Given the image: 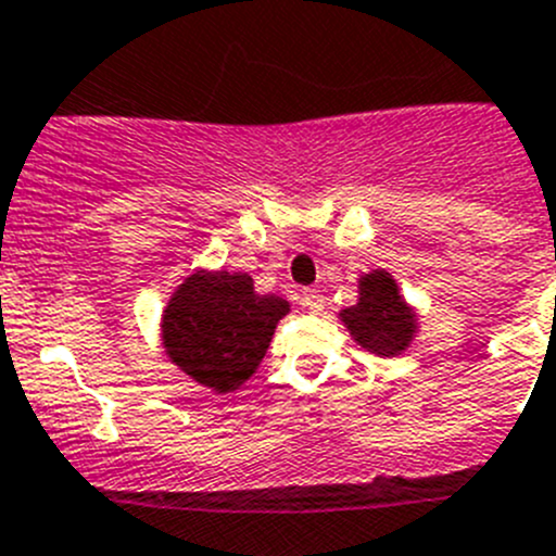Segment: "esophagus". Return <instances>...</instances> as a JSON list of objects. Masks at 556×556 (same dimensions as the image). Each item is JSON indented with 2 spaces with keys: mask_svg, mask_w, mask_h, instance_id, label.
<instances>
[{
  "mask_svg": "<svg viewBox=\"0 0 556 556\" xmlns=\"http://www.w3.org/2000/svg\"><path fill=\"white\" fill-rule=\"evenodd\" d=\"M300 303H303L312 314H319V312H323L325 298L317 292V289H303V294H300Z\"/></svg>",
  "mask_w": 556,
  "mask_h": 556,
  "instance_id": "1",
  "label": "esophagus"
}]
</instances>
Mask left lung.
Wrapping results in <instances>:
<instances>
[{
  "instance_id": "1",
  "label": "left lung",
  "mask_w": 556,
  "mask_h": 556,
  "mask_svg": "<svg viewBox=\"0 0 556 556\" xmlns=\"http://www.w3.org/2000/svg\"><path fill=\"white\" fill-rule=\"evenodd\" d=\"M361 348L380 358H394L414 341L416 314L400 294L386 269L364 275L358 281V303L339 314Z\"/></svg>"
}]
</instances>
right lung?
I'll use <instances>...</instances> for the list:
<instances>
[{
  "mask_svg": "<svg viewBox=\"0 0 556 556\" xmlns=\"http://www.w3.org/2000/svg\"><path fill=\"white\" fill-rule=\"evenodd\" d=\"M287 314V300L256 294L248 273L198 269L162 314V344L195 383L226 394L258 369L275 325Z\"/></svg>",
  "mask_w": 556,
  "mask_h": 556,
  "instance_id": "add662e5",
  "label": "right lung"
}]
</instances>
